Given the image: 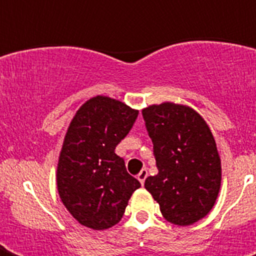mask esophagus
<instances>
[{
	"label": "esophagus",
	"mask_w": 256,
	"mask_h": 256,
	"mask_svg": "<svg viewBox=\"0 0 256 256\" xmlns=\"http://www.w3.org/2000/svg\"><path fill=\"white\" fill-rule=\"evenodd\" d=\"M136 178H138V180H140V184H142V186H144V179L148 178V170H146V168H144V170L140 171V174L136 175Z\"/></svg>",
	"instance_id": "1"
}]
</instances>
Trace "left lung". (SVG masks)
<instances>
[{"label":"left lung","mask_w":256,"mask_h":256,"mask_svg":"<svg viewBox=\"0 0 256 256\" xmlns=\"http://www.w3.org/2000/svg\"><path fill=\"white\" fill-rule=\"evenodd\" d=\"M154 144L158 174L144 188L168 222L190 226L214 207L222 166L214 136L200 114L186 104L164 102L142 110Z\"/></svg>","instance_id":"obj_1"}]
</instances>
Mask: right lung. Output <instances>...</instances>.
<instances>
[{
    "mask_svg": "<svg viewBox=\"0 0 256 256\" xmlns=\"http://www.w3.org/2000/svg\"><path fill=\"white\" fill-rule=\"evenodd\" d=\"M136 116L138 110L124 102L96 96L86 100L70 122L56 176L64 206L82 226L106 230L116 224L140 187L116 154Z\"/></svg>",
    "mask_w": 256,
    "mask_h": 256,
    "instance_id": "obj_1",
    "label": "right lung"
}]
</instances>
